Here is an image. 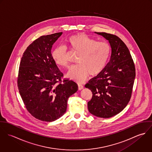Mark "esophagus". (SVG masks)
<instances>
[{
    "instance_id": "obj_1",
    "label": "esophagus",
    "mask_w": 152,
    "mask_h": 152,
    "mask_svg": "<svg viewBox=\"0 0 152 152\" xmlns=\"http://www.w3.org/2000/svg\"><path fill=\"white\" fill-rule=\"evenodd\" d=\"M84 88V86L83 85H81V84H78V89L79 90H81Z\"/></svg>"
}]
</instances>
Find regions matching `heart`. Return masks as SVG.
<instances>
[{
    "mask_svg": "<svg viewBox=\"0 0 152 152\" xmlns=\"http://www.w3.org/2000/svg\"><path fill=\"white\" fill-rule=\"evenodd\" d=\"M68 48L78 53L77 65L72 66L67 77L78 83H83L88 74L94 76L101 73L105 68L111 53V47L105 42H98L84 34L70 36L66 40ZM51 57L57 65L66 68L69 63L66 48L60 46L55 48Z\"/></svg>",
    "mask_w": 152,
    "mask_h": 152,
    "instance_id": "obj_1",
    "label": "heart"
}]
</instances>
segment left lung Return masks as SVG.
<instances>
[{
    "instance_id": "1",
    "label": "left lung",
    "mask_w": 152,
    "mask_h": 152,
    "mask_svg": "<svg viewBox=\"0 0 152 152\" xmlns=\"http://www.w3.org/2000/svg\"><path fill=\"white\" fill-rule=\"evenodd\" d=\"M95 33L108 40L111 56L104 69L85 86L92 93L88 109L97 117L109 118L120 113L129 103L135 67L128 48L120 38L107 33Z\"/></svg>"
}]
</instances>
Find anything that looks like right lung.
Wrapping results in <instances>:
<instances>
[{
	"instance_id": "obj_1",
	"label": "right lung",
	"mask_w": 152,
	"mask_h": 152,
	"mask_svg": "<svg viewBox=\"0 0 152 152\" xmlns=\"http://www.w3.org/2000/svg\"><path fill=\"white\" fill-rule=\"evenodd\" d=\"M62 32L43 36L30 44L23 54L18 86L24 104L35 118L52 122L66 112L68 98L77 84L61 80L63 74L51 57V48Z\"/></svg>"
}]
</instances>
